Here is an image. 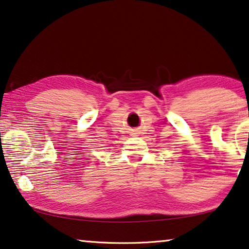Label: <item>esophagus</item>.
<instances>
[{"instance_id":"esophagus-1","label":"esophagus","mask_w":249,"mask_h":249,"mask_svg":"<svg viewBox=\"0 0 249 249\" xmlns=\"http://www.w3.org/2000/svg\"><path fill=\"white\" fill-rule=\"evenodd\" d=\"M133 134H137V132H133Z\"/></svg>"}]
</instances>
